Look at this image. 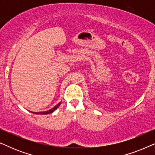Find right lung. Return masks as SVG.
I'll use <instances>...</instances> for the list:
<instances>
[{
	"mask_svg": "<svg viewBox=\"0 0 155 155\" xmlns=\"http://www.w3.org/2000/svg\"><path fill=\"white\" fill-rule=\"evenodd\" d=\"M60 104H61V103H58L56 106H55L54 108H52L51 109L48 110V111H44V112H32V113L35 114H51V113H52V112H54L55 110H56L57 108H58L59 106H60Z\"/></svg>",
	"mask_w": 155,
	"mask_h": 155,
	"instance_id": "obj_1",
	"label": "right lung"
}]
</instances>
